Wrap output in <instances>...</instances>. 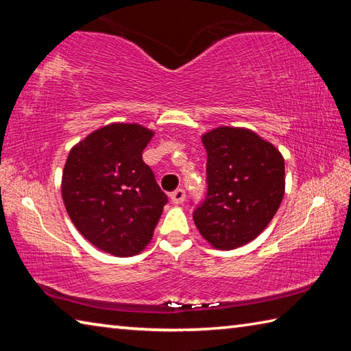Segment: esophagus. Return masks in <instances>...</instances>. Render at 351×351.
<instances>
[{
  "mask_svg": "<svg viewBox=\"0 0 351 351\" xmlns=\"http://www.w3.org/2000/svg\"><path fill=\"white\" fill-rule=\"evenodd\" d=\"M170 198H171V203L175 204H181L184 199H186V192H184V189H176L173 192L170 193Z\"/></svg>",
  "mask_w": 351,
  "mask_h": 351,
  "instance_id": "34e87169",
  "label": "esophagus"
}]
</instances>
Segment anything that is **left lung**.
Returning a JSON list of instances; mask_svg holds the SVG:
<instances>
[{"mask_svg": "<svg viewBox=\"0 0 351 351\" xmlns=\"http://www.w3.org/2000/svg\"><path fill=\"white\" fill-rule=\"evenodd\" d=\"M207 152L206 198L193 209L199 234L230 251L258 237L280 207L285 161L251 130L219 127L203 136Z\"/></svg>", "mask_w": 351, "mask_h": 351, "instance_id": "1", "label": "left lung"}]
</instances>
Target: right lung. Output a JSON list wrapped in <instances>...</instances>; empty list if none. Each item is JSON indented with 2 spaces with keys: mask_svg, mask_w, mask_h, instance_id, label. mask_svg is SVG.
I'll return each instance as SVG.
<instances>
[{
  "mask_svg": "<svg viewBox=\"0 0 351 351\" xmlns=\"http://www.w3.org/2000/svg\"><path fill=\"white\" fill-rule=\"evenodd\" d=\"M152 136L138 123H111L79 142L64 164L69 218L88 241L116 257H132L150 243L169 203L142 159Z\"/></svg>",
  "mask_w": 351,
  "mask_h": 351,
  "instance_id": "1",
  "label": "right lung"
}]
</instances>
